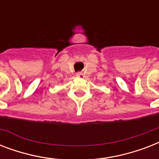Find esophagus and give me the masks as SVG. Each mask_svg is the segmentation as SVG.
I'll return each instance as SVG.
<instances>
[{
	"instance_id": "esophagus-1",
	"label": "esophagus",
	"mask_w": 159,
	"mask_h": 159,
	"mask_svg": "<svg viewBox=\"0 0 159 159\" xmlns=\"http://www.w3.org/2000/svg\"><path fill=\"white\" fill-rule=\"evenodd\" d=\"M76 76H77V77H78V78H83V77H84V74H83L82 72H77V74H76Z\"/></svg>"
}]
</instances>
